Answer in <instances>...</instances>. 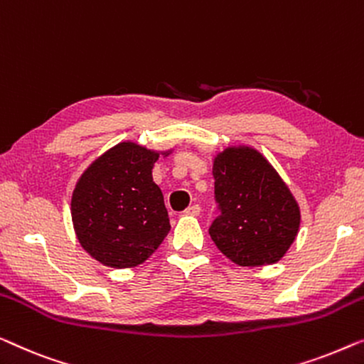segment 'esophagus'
<instances>
[{
  "label": "esophagus",
  "mask_w": 364,
  "mask_h": 364,
  "mask_svg": "<svg viewBox=\"0 0 364 364\" xmlns=\"http://www.w3.org/2000/svg\"><path fill=\"white\" fill-rule=\"evenodd\" d=\"M184 214H188V216H199L201 214V206L199 204H193V206H189Z\"/></svg>",
  "instance_id": "1"
}]
</instances>
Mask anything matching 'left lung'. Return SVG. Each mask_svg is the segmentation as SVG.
Returning <instances> with one entry per match:
<instances>
[{
    "label": "left lung",
    "mask_w": 364,
    "mask_h": 364,
    "mask_svg": "<svg viewBox=\"0 0 364 364\" xmlns=\"http://www.w3.org/2000/svg\"><path fill=\"white\" fill-rule=\"evenodd\" d=\"M214 194L221 209L209 229L216 247L240 267L279 262L300 231V206L270 161L237 143L213 156Z\"/></svg>",
    "instance_id": "obj_1"
}]
</instances>
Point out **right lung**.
Returning a JSON list of instances; mask_svg holds the SVG:
<instances>
[{"instance_id": "add662e5", "label": "right lung", "mask_w": 364, "mask_h": 364, "mask_svg": "<svg viewBox=\"0 0 364 364\" xmlns=\"http://www.w3.org/2000/svg\"><path fill=\"white\" fill-rule=\"evenodd\" d=\"M173 150L125 140L97 156L79 176L70 216L79 244L97 262L133 269L160 247L171 226L151 171Z\"/></svg>"}]
</instances>
